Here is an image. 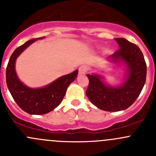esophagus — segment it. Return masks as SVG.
Segmentation results:
<instances>
[{
  "instance_id": "1",
  "label": "esophagus",
  "mask_w": 156,
  "mask_h": 156,
  "mask_svg": "<svg viewBox=\"0 0 156 156\" xmlns=\"http://www.w3.org/2000/svg\"><path fill=\"white\" fill-rule=\"evenodd\" d=\"M87 69L88 67L87 66H81L79 67V69H78V72H79L80 75H84V74H85L86 72H87Z\"/></svg>"
}]
</instances>
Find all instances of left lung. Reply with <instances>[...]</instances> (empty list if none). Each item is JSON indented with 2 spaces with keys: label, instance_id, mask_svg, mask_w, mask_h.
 Wrapping results in <instances>:
<instances>
[{
  "label": "left lung",
  "instance_id": "8db88e82",
  "mask_svg": "<svg viewBox=\"0 0 156 156\" xmlns=\"http://www.w3.org/2000/svg\"><path fill=\"white\" fill-rule=\"evenodd\" d=\"M119 49L109 56L112 62L125 65V77L119 85L110 86L97 74H87L89 85L86 90L91 103L104 111L119 112L131 106L144 87L146 64L140 49L125 38H115Z\"/></svg>",
  "mask_w": 156,
  "mask_h": 156
}]
</instances>
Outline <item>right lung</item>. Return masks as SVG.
Returning <instances> with one entry per match:
<instances>
[{
    "mask_svg": "<svg viewBox=\"0 0 156 156\" xmlns=\"http://www.w3.org/2000/svg\"><path fill=\"white\" fill-rule=\"evenodd\" d=\"M28 41L14 50L11 55L7 70L6 81L12 98L19 106L30 115H44L57 107L62 102L69 84L75 81L78 70L59 77L48 85L40 88H31L23 84L16 75V60L29 45L37 39Z\"/></svg>",
    "mask_w": 156,
    "mask_h": 156,
    "instance_id": "right-lung-1",
    "label": "right lung"
}]
</instances>
